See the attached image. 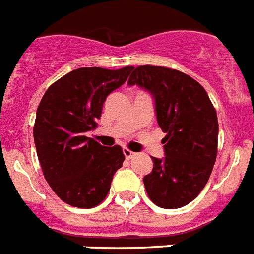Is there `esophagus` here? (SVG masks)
Returning a JSON list of instances; mask_svg holds the SVG:
<instances>
[{
    "mask_svg": "<svg viewBox=\"0 0 254 254\" xmlns=\"http://www.w3.org/2000/svg\"><path fill=\"white\" fill-rule=\"evenodd\" d=\"M123 154H125V157L127 158V160H131V158H133V157L136 156V153H133L132 150L127 149V148H125V149H123Z\"/></svg>",
    "mask_w": 254,
    "mask_h": 254,
    "instance_id": "34e87169",
    "label": "esophagus"
}]
</instances>
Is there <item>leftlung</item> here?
<instances>
[{"mask_svg": "<svg viewBox=\"0 0 254 254\" xmlns=\"http://www.w3.org/2000/svg\"><path fill=\"white\" fill-rule=\"evenodd\" d=\"M128 85L144 88L154 98L157 122L166 136L165 157H152L144 177L150 200L178 209L197 197L217 158V112L200 83L182 71L161 66L133 67Z\"/></svg>", "mask_w": 254, "mask_h": 254, "instance_id": "obj_1", "label": "left lung"}]
</instances>
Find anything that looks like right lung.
<instances>
[{
	"label": "right lung",
	"instance_id": "obj_1",
	"mask_svg": "<svg viewBox=\"0 0 254 254\" xmlns=\"http://www.w3.org/2000/svg\"><path fill=\"white\" fill-rule=\"evenodd\" d=\"M132 68H76L50 85L40 101L33 126L37 157L50 188L71 206H97L122 167L121 146L101 145L85 132L96 128L106 97Z\"/></svg>",
	"mask_w": 254,
	"mask_h": 254
}]
</instances>
